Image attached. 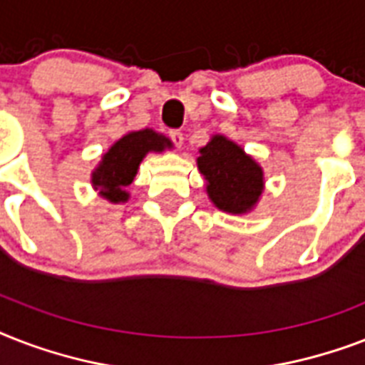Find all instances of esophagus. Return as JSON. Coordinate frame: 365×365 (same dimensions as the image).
I'll list each match as a JSON object with an SVG mask.
<instances>
[{"label": "esophagus", "instance_id": "esophagus-1", "mask_svg": "<svg viewBox=\"0 0 365 365\" xmlns=\"http://www.w3.org/2000/svg\"><path fill=\"white\" fill-rule=\"evenodd\" d=\"M168 136H170V140L172 142H174V145H176V148H182V143H183V134L180 130H170V134H168Z\"/></svg>", "mask_w": 365, "mask_h": 365}]
</instances>
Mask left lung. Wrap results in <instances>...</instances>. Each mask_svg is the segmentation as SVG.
<instances>
[{"label": "left lung", "instance_id": "1", "mask_svg": "<svg viewBox=\"0 0 365 365\" xmlns=\"http://www.w3.org/2000/svg\"><path fill=\"white\" fill-rule=\"evenodd\" d=\"M199 153L197 166L206 180L208 199L216 208L229 214H246L257 205L265 183L263 170L240 145L216 134Z\"/></svg>", "mask_w": 365, "mask_h": 365}]
</instances>
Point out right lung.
Returning <instances> with one entry per match:
<instances>
[{
    "label": "right lung",
    "instance_id": "add662e5",
    "mask_svg": "<svg viewBox=\"0 0 365 365\" xmlns=\"http://www.w3.org/2000/svg\"><path fill=\"white\" fill-rule=\"evenodd\" d=\"M165 149H172V142L159 132L151 128L128 132L102 155L100 165L94 168L91 176V183L100 197H104L113 205L126 202L130 197L126 187L136 176L143 157L149 151L160 153Z\"/></svg>",
    "mask_w": 365,
    "mask_h": 365
}]
</instances>
